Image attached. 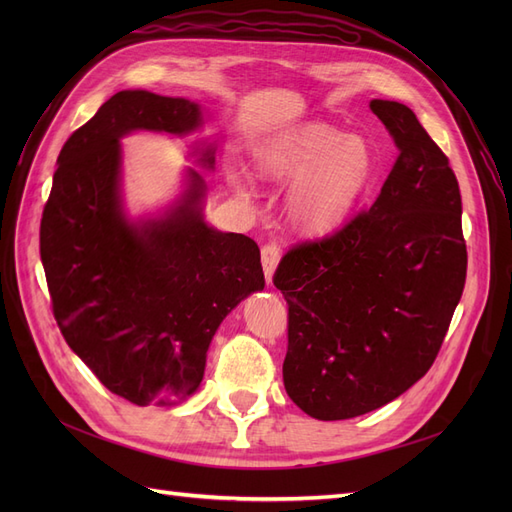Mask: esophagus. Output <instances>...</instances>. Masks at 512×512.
<instances>
[{"instance_id":"34e87169","label":"esophagus","mask_w":512,"mask_h":512,"mask_svg":"<svg viewBox=\"0 0 512 512\" xmlns=\"http://www.w3.org/2000/svg\"><path fill=\"white\" fill-rule=\"evenodd\" d=\"M260 256H262V271H265V280H267V284H271L277 262H280V247L269 243V245L262 247Z\"/></svg>"}]
</instances>
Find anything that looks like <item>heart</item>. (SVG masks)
Wrapping results in <instances>:
<instances>
[{"instance_id": "1", "label": "heart", "mask_w": 512, "mask_h": 512, "mask_svg": "<svg viewBox=\"0 0 512 512\" xmlns=\"http://www.w3.org/2000/svg\"><path fill=\"white\" fill-rule=\"evenodd\" d=\"M256 168L267 181L292 183L286 220L299 237L337 235L376 177V153L363 136L344 134L322 121L267 138L256 149ZM241 190L243 181L230 177Z\"/></svg>"}]
</instances>
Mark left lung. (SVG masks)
<instances>
[{"label":"left lung","mask_w":512,"mask_h":512,"mask_svg":"<svg viewBox=\"0 0 512 512\" xmlns=\"http://www.w3.org/2000/svg\"><path fill=\"white\" fill-rule=\"evenodd\" d=\"M399 156L376 203L337 235L292 247L273 275L288 303V397L318 421L378 410L438 356L466 284L459 183L406 104L371 100Z\"/></svg>","instance_id":"1"}]
</instances>
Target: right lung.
<instances>
[{
	"instance_id": "right-lung-1",
	"label": "right lung",
	"mask_w": 512,
	"mask_h": 512,
	"mask_svg": "<svg viewBox=\"0 0 512 512\" xmlns=\"http://www.w3.org/2000/svg\"><path fill=\"white\" fill-rule=\"evenodd\" d=\"M203 123L188 98L119 91L61 147L42 213L40 258L59 331L108 391L136 406L194 395L222 320L265 288L256 241L205 220L207 181L196 168L158 215L132 218L123 205L121 138L185 136ZM192 153L215 168L213 143Z\"/></svg>"
}]
</instances>
